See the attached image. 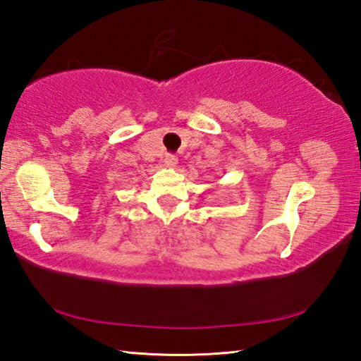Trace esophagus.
<instances>
[{"label": "esophagus", "instance_id": "34e87169", "mask_svg": "<svg viewBox=\"0 0 361 361\" xmlns=\"http://www.w3.org/2000/svg\"><path fill=\"white\" fill-rule=\"evenodd\" d=\"M164 163L167 167H175L176 163H178V159H176L175 155H166L164 158Z\"/></svg>", "mask_w": 361, "mask_h": 361}]
</instances>
